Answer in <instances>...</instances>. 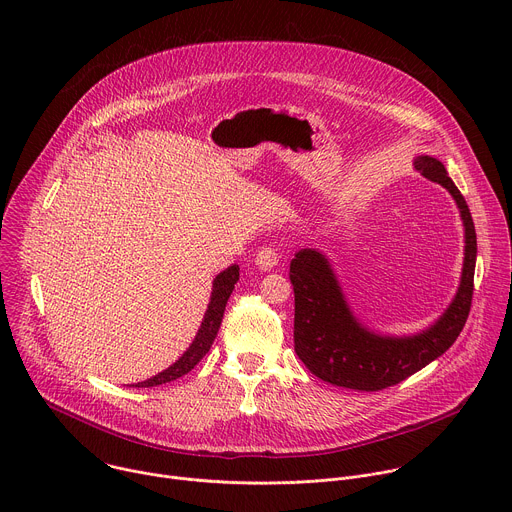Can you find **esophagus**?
<instances>
[{
  "label": "esophagus",
  "mask_w": 512,
  "mask_h": 512,
  "mask_svg": "<svg viewBox=\"0 0 512 512\" xmlns=\"http://www.w3.org/2000/svg\"><path fill=\"white\" fill-rule=\"evenodd\" d=\"M281 255L277 249H271V247H263L257 251L255 255V265L261 269V271H271L277 263H279Z\"/></svg>",
  "instance_id": "esophagus-1"
}]
</instances>
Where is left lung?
Returning a JSON list of instances; mask_svg holds the SVG:
<instances>
[{"label": "left lung", "mask_w": 512, "mask_h": 512, "mask_svg": "<svg viewBox=\"0 0 512 512\" xmlns=\"http://www.w3.org/2000/svg\"><path fill=\"white\" fill-rule=\"evenodd\" d=\"M413 168L444 186L462 218L464 263L460 285L442 316L413 334H387L364 324L350 308L330 259L304 247L291 259L289 279L296 294L294 344L300 360L318 379L356 391H381L397 385L442 356L460 336L474 291L476 231L468 204L444 164L433 156H415Z\"/></svg>", "instance_id": "1"}]
</instances>
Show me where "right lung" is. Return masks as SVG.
Wrapping results in <instances>:
<instances>
[{"mask_svg": "<svg viewBox=\"0 0 512 512\" xmlns=\"http://www.w3.org/2000/svg\"><path fill=\"white\" fill-rule=\"evenodd\" d=\"M237 281H239V265L237 263L229 265L225 271H221L212 279L210 302H208V308L204 312V318L200 322V328H198L192 344L184 350V354L174 364H170L166 371L158 373L156 377H152L148 381L135 383L133 387H158V385H164V383L184 377L186 373H190L196 367L200 358L210 350V346L216 338V332H218V328H221L225 306L233 294Z\"/></svg>", "mask_w": 512, "mask_h": 512, "instance_id": "right-lung-1", "label": "right lung"}]
</instances>
